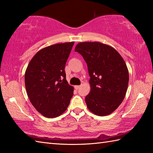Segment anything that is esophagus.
Masks as SVG:
<instances>
[{"label": "esophagus", "instance_id": "1", "mask_svg": "<svg viewBox=\"0 0 153 153\" xmlns=\"http://www.w3.org/2000/svg\"><path fill=\"white\" fill-rule=\"evenodd\" d=\"M79 88H80V85H75V89H76V90H78Z\"/></svg>", "mask_w": 153, "mask_h": 153}]
</instances>
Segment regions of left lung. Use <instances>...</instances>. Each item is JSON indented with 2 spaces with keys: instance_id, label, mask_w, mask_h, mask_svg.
Returning <instances> with one entry per match:
<instances>
[{
  "instance_id": "obj_1",
  "label": "left lung",
  "mask_w": 153,
  "mask_h": 153,
  "mask_svg": "<svg viewBox=\"0 0 153 153\" xmlns=\"http://www.w3.org/2000/svg\"><path fill=\"white\" fill-rule=\"evenodd\" d=\"M75 51L84 57L90 77L88 108L98 116L110 114L126 96L129 74L124 60L114 48L100 42L79 43Z\"/></svg>"
}]
</instances>
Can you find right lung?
<instances>
[{
    "label": "right lung",
    "instance_id": "1",
    "mask_svg": "<svg viewBox=\"0 0 153 153\" xmlns=\"http://www.w3.org/2000/svg\"><path fill=\"white\" fill-rule=\"evenodd\" d=\"M74 44L57 43L41 49L27 68L25 84L27 96L45 117L62 114L74 95V88L68 84L64 69Z\"/></svg>",
    "mask_w": 153,
    "mask_h": 153
}]
</instances>
